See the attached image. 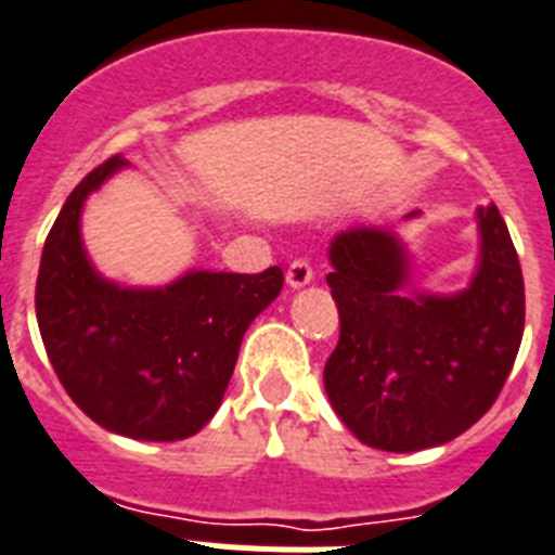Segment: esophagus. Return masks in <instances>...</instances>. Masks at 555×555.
Here are the masks:
<instances>
[{"label":"esophagus","mask_w":555,"mask_h":555,"mask_svg":"<svg viewBox=\"0 0 555 555\" xmlns=\"http://www.w3.org/2000/svg\"><path fill=\"white\" fill-rule=\"evenodd\" d=\"M285 279H287V287L299 291V287H305L313 282V264L307 262V259H293L291 268H287V273H285Z\"/></svg>","instance_id":"34e87169"}]
</instances>
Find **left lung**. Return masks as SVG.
I'll use <instances>...</instances> for the list:
<instances>
[{"label": "left lung", "instance_id": "obj_1", "mask_svg": "<svg viewBox=\"0 0 555 555\" xmlns=\"http://www.w3.org/2000/svg\"><path fill=\"white\" fill-rule=\"evenodd\" d=\"M421 211L406 214L414 220ZM479 259L457 293L412 285V256L389 225H356L327 248L341 335L324 366L335 414L380 451L443 446L493 406L525 330V282L500 208H477Z\"/></svg>", "mask_w": 555, "mask_h": 555}]
</instances>
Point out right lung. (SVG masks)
<instances>
[{"mask_svg": "<svg viewBox=\"0 0 555 555\" xmlns=\"http://www.w3.org/2000/svg\"><path fill=\"white\" fill-rule=\"evenodd\" d=\"M127 160L109 157L64 203L41 250L36 319L55 375L87 417L132 440H185L220 409L250 321L282 291L262 273L189 270L163 287L101 276L81 240L92 191Z\"/></svg>", "mask_w": 555, "mask_h": 555, "instance_id": "right-lung-1", "label": "right lung"}]
</instances>
